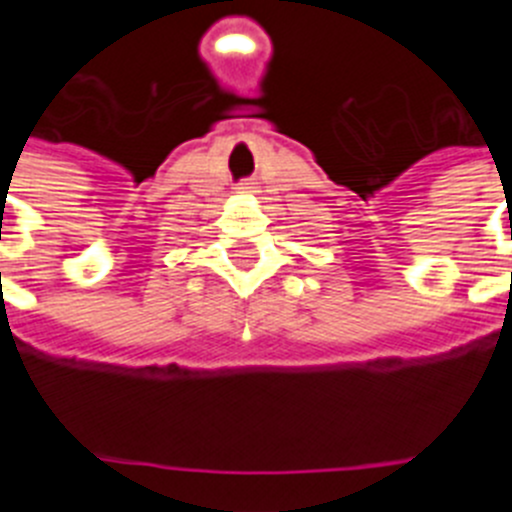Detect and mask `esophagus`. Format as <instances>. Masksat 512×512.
Masks as SVG:
<instances>
[{"label":"esophagus","instance_id":"esophagus-1","mask_svg":"<svg viewBox=\"0 0 512 512\" xmlns=\"http://www.w3.org/2000/svg\"><path fill=\"white\" fill-rule=\"evenodd\" d=\"M238 192H253L251 182H243V184H241V187H238Z\"/></svg>","mask_w":512,"mask_h":512}]
</instances>
